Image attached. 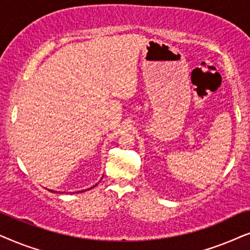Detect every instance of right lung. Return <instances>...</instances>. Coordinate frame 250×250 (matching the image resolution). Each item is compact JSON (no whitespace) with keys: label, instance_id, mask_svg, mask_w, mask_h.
<instances>
[{"label":"right lung","instance_id":"obj_1","mask_svg":"<svg viewBox=\"0 0 250 250\" xmlns=\"http://www.w3.org/2000/svg\"><path fill=\"white\" fill-rule=\"evenodd\" d=\"M88 190V189H87ZM51 192H53V191L52 190H51ZM81 192H83V191H81Z\"/></svg>","mask_w":250,"mask_h":250}]
</instances>
